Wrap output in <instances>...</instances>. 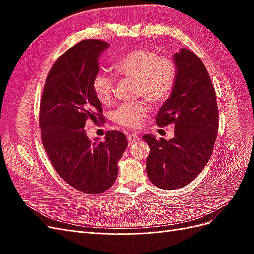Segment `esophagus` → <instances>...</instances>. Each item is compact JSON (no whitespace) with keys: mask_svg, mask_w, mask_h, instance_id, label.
Returning a JSON list of instances; mask_svg holds the SVG:
<instances>
[{"mask_svg":"<svg viewBox=\"0 0 254 254\" xmlns=\"http://www.w3.org/2000/svg\"><path fill=\"white\" fill-rule=\"evenodd\" d=\"M127 139H128L129 145H131V144H133L134 142L139 141V135H136V134H134V133H130V134L127 135Z\"/></svg>","mask_w":254,"mask_h":254,"instance_id":"34e87169","label":"esophagus"}]
</instances>
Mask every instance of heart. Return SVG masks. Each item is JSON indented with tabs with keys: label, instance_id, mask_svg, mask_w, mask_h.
<instances>
[{
	"label": "heart",
	"instance_id": "b5f03b06",
	"mask_svg": "<svg viewBox=\"0 0 254 254\" xmlns=\"http://www.w3.org/2000/svg\"><path fill=\"white\" fill-rule=\"evenodd\" d=\"M112 70L123 77L134 79L136 95L156 105L164 103L171 96L177 77V66L171 58L158 57L146 50H134L119 57L113 63ZM114 84V78L108 74L95 76L94 93L103 105L112 103ZM149 111L144 102L123 104L114 112V121L122 127L139 128Z\"/></svg>",
	"mask_w": 254,
	"mask_h": 254
}]
</instances>
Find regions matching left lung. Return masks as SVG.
Masks as SVG:
<instances>
[{"mask_svg":"<svg viewBox=\"0 0 254 254\" xmlns=\"http://www.w3.org/2000/svg\"><path fill=\"white\" fill-rule=\"evenodd\" d=\"M177 77L171 96L161 106L159 127L175 125L171 140L145 134L150 153L146 162L148 178L160 189L177 190L188 186L209 161L218 130L216 95L200 58L180 49L173 55Z\"/></svg>","mask_w":254,"mask_h":254,"instance_id":"1","label":"left lung"}]
</instances>
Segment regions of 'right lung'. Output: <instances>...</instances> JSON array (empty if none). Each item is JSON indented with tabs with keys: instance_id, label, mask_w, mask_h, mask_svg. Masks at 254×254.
Wrapping results in <instances>:
<instances>
[{
	"instance_id": "1",
	"label": "right lung",
	"mask_w": 254,
	"mask_h": 254,
	"mask_svg": "<svg viewBox=\"0 0 254 254\" xmlns=\"http://www.w3.org/2000/svg\"><path fill=\"white\" fill-rule=\"evenodd\" d=\"M110 45L83 40L52 66L40 102L42 143L58 175L75 190L101 194L117 180L118 163L128 142L121 131H107L105 141L89 140V120L103 121V108L93 89L98 59Z\"/></svg>"
}]
</instances>
